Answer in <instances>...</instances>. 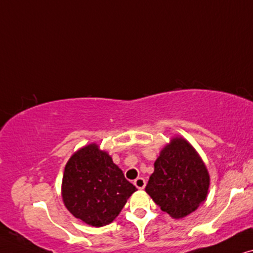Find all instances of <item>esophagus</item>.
Returning <instances> with one entry per match:
<instances>
[{
    "label": "esophagus",
    "mask_w": 253,
    "mask_h": 253,
    "mask_svg": "<svg viewBox=\"0 0 253 253\" xmlns=\"http://www.w3.org/2000/svg\"><path fill=\"white\" fill-rule=\"evenodd\" d=\"M134 185H135L137 188H140V190H143L144 186H146V180H144L142 177H139L134 180Z\"/></svg>",
    "instance_id": "1"
}]
</instances>
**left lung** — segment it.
<instances>
[{
  "mask_svg": "<svg viewBox=\"0 0 253 253\" xmlns=\"http://www.w3.org/2000/svg\"><path fill=\"white\" fill-rule=\"evenodd\" d=\"M146 192L171 217L183 218L206 200L210 174L199 154L183 137H173L155 161Z\"/></svg>",
  "mask_w": 253,
  "mask_h": 253,
  "instance_id": "obj_1",
  "label": "left lung"
}]
</instances>
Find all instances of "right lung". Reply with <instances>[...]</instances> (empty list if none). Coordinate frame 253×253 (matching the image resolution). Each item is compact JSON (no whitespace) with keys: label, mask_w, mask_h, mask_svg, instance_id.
<instances>
[{"label":"right lung","mask_w":253,"mask_h":253,"mask_svg":"<svg viewBox=\"0 0 253 253\" xmlns=\"http://www.w3.org/2000/svg\"><path fill=\"white\" fill-rule=\"evenodd\" d=\"M136 191L112 157L96 143L77 150L67 162L62 200L76 218L92 227L112 222Z\"/></svg>","instance_id":"right-lung-1"}]
</instances>
